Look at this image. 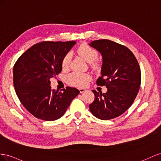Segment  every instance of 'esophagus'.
I'll return each instance as SVG.
<instances>
[{
	"mask_svg": "<svg viewBox=\"0 0 161 161\" xmlns=\"http://www.w3.org/2000/svg\"><path fill=\"white\" fill-rule=\"evenodd\" d=\"M79 90H80V93H83V92H84L86 91V89L84 88H79Z\"/></svg>",
	"mask_w": 161,
	"mask_h": 161,
	"instance_id": "obj_1",
	"label": "esophagus"
}]
</instances>
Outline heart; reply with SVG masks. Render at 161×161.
Listing matches in <instances>:
<instances>
[{
	"label": "heart",
	"instance_id": "obj_1",
	"mask_svg": "<svg viewBox=\"0 0 161 161\" xmlns=\"http://www.w3.org/2000/svg\"><path fill=\"white\" fill-rule=\"evenodd\" d=\"M77 53L84 58L90 63V66L96 69L98 68V62L96 60L98 57V52L95 49L87 44H81L77 49ZM71 60V54L69 53H66L62 60V67L63 69H67ZM90 79V75L88 73L80 72H73L67 77L68 84L76 87H84Z\"/></svg>",
	"mask_w": 161,
	"mask_h": 161
}]
</instances>
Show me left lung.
<instances>
[{
    "label": "left lung",
    "instance_id": "left-lung-1",
    "mask_svg": "<svg viewBox=\"0 0 161 161\" xmlns=\"http://www.w3.org/2000/svg\"><path fill=\"white\" fill-rule=\"evenodd\" d=\"M89 45L103 57L101 76L97 84L108 88L103 94L92 90L94 100L89 109L97 118L111 120L133 103L141 85V70L133 52L125 45L108 39L93 41Z\"/></svg>",
    "mask_w": 161,
    "mask_h": 161
}]
</instances>
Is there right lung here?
<instances>
[{
	"label": "right lung",
	"instance_id": "1",
	"mask_svg": "<svg viewBox=\"0 0 161 161\" xmlns=\"http://www.w3.org/2000/svg\"><path fill=\"white\" fill-rule=\"evenodd\" d=\"M75 41H43L24 52L14 67V85L23 106L36 118L53 121L64 114L80 93L75 88L53 90L49 79L62 71V60Z\"/></svg>",
	"mask_w": 161,
	"mask_h": 161
}]
</instances>
